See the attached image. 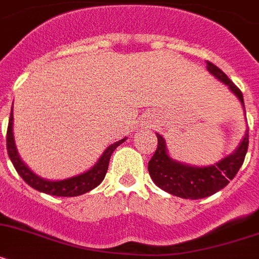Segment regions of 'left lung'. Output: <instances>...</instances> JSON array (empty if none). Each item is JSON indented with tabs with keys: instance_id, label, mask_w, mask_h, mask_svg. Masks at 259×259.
Wrapping results in <instances>:
<instances>
[{
	"instance_id": "1",
	"label": "left lung",
	"mask_w": 259,
	"mask_h": 259,
	"mask_svg": "<svg viewBox=\"0 0 259 259\" xmlns=\"http://www.w3.org/2000/svg\"><path fill=\"white\" fill-rule=\"evenodd\" d=\"M207 70L222 80L235 94L244 107L242 92L219 67L207 61ZM245 109V107H244ZM157 137V148L148 161V173L152 181L164 192L185 199H201L212 195L226 188L237 175L245 160L249 146V130H246L242 142L233 154L224 157L208 167H192L179 163L169 157L165 141L160 134Z\"/></svg>"
}]
</instances>
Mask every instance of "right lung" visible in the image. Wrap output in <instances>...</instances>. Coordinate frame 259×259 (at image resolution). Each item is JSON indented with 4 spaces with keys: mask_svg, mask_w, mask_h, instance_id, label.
Masks as SVG:
<instances>
[{
    "mask_svg": "<svg viewBox=\"0 0 259 259\" xmlns=\"http://www.w3.org/2000/svg\"><path fill=\"white\" fill-rule=\"evenodd\" d=\"M123 141H126V138H122L118 142L113 143L104 151L102 157L99 159L98 163L94 165L90 170L78 175V176L70 177L66 180H60V181H49V180H44L39 177L37 175L32 172L30 168L27 167L26 164L22 161L19 157L15 147L14 142V134H13V109H11L10 120H9L8 126V134H6V147H8V154L10 157L11 163L17 169L18 175L24 180V183L28 184L31 188L36 189L41 193L46 194L56 195V197H76V195H82L84 193L90 192L94 188L102 183L105 177V173L108 170V164H109V159L113 151L116 150Z\"/></svg>",
    "mask_w": 259,
    "mask_h": 259,
    "instance_id": "right-lung-1",
    "label": "right lung"
}]
</instances>
